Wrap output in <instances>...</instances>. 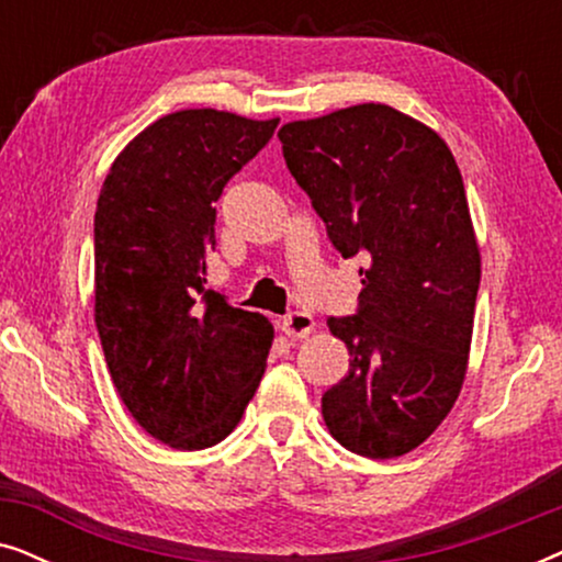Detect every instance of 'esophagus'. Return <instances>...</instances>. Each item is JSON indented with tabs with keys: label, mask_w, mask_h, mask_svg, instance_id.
<instances>
[{
	"label": "esophagus",
	"mask_w": 562,
	"mask_h": 562,
	"mask_svg": "<svg viewBox=\"0 0 562 562\" xmlns=\"http://www.w3.org/2000/svg\"><path fill=\"white\" fill-rule=\"evenodd\" d=\"M281 329L291 337V340H299V337H306L312 333L314 319H312V314H306V312H289L281 322Z\"/></svg>",
	"instance_id": "1"
}]
</instances>
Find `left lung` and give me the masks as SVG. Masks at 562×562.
<instances>
[{"label":"left lung","instance_id":"obj_1","mask_svg":"<svg viewBox=\"0 0 562 562\" xmlns=\"http://www.w3.org/2000/svg\"><path fill=\"white\" fill-rule=\"evenodd\" d=\"M279 140L335 250L366 260L356 314L327 319L350 368L322 417L350 452L398 458L465 379L481 256L463 176L440 135L386 104L289 122Z\"/></svg>","mask_w":562,"mask_h":562}]
</instances>
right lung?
<instances>
[{
    "label": "right lung",
    "mask_w": 562,
    "mask_h": 562,
    "mask_svg": "<svg viewBox=\"0 0 562 562\" xmlns=\"http://www.w3.org/2000/svg\"><path fill=\"white\" fill-rule=\"evenodd\" d=\"M279 120L173 112L106 173L94 214L97 329L114 389L145 432L204 450L233 432L263 375L273 327L204 289L227 181Z\"/></svg>",
    "instance_id": "add662e5"
}]
</instances>
